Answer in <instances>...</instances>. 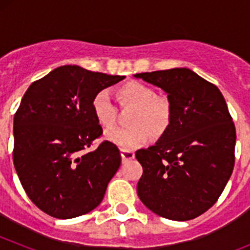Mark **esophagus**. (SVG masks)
Masks as SVG:
<instances>
[{
  "label": "esophagus",
  "instance_id": "esophagus-1",
  "mask_svg": "<svg viewBox=\"0 0 250 250\" xmlns=\"http://www.w3.org/2000/svg\"><path fill=\"white\" fill-rule=\"evenodd\" d=\"M135 156V152L131 151V150H121V158H123V161H127L134 159Z\"/></svg>",
  "mask_w": 250,
  "mask_h": 250
}]
</instances>
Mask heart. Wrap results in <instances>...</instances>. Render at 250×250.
<instances>
[{
	"mask_svg": "<svg viewBox=\"0 0 250 250\" xmlns=\"http://www.w3.org/2000/svg\"><path fill=\"white\" fill-rule=\"evenodd\" d=\"M116 99L121 107H134L127 129H116L106 134L107 140L124 150L141 146L149 139L164 135L169 129L173 107L164 96H158L155 89L140 81H129L116 89ZM92 112L101 126L110 130L118 120V107L106 91H99L91 101Z\"/></svg>",
	"mask_w": 250,
	"mask_h": 250,
	"instance_id": "heart-1",
	"label": "heart"
}]
</instances>
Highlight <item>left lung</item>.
<instances>
[{
	"instance_id": "obj_1",
	"label": "left lung",
	"mask_w": 250,
	"mask_h": 250,
	"mask_svg": "<svg viewBox=\"0 0 250 250\" xmlns=\"http://www.w3.org/2000/svg\"><path fill=\"white\" fill-rule=\"evenodd\" d=\"M167 94L169 129L155 145L135 152L143 167L138 195L158 215L190 220L210 209L235 161V126L224 96L189 68L136 74Z\"/></svg>"
}]
</instances>
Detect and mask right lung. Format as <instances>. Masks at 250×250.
Segmentation results:
<instances>
[{
    "mask_svg": "<svg viewBox=\"0 0 250 250\" xmlns=\"http://www.w3.org/2000/svg\"><path fill=\"white\" fill-rule=\"evenodd\" d=\"M76 65L55 68L31 83L13 119V165L39 209L59 219L89 213L104 199L121 164L120 150L103 141L91 101L124 80Z\"/></svg>",
    "mask_w": 250,
    "mask_h": 250,
    "instance_id": "add662e5",
    "label": "right lung"
}]
</instances>
